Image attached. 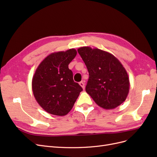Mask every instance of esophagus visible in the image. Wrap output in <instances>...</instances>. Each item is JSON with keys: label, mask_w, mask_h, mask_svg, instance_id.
<instances>
[{"label": "esophagus", "mask_w": 157, "mask_h": 157, "mask_svg": "<svg viewBox=\"0 0 157 157\" xmlns=\"http://www.w3.org/2000/svg\"><path fill=\"white\" fill-rule=\"evenodd\" d=\"M79 84L80 85V86H81L83 89H84V82H82V81L80 82H79Z\"/></svg>", "instance_id": "1"}]
</instances>
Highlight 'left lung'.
Masks as SVG:
<instances>
[{"label": "left lung", "instance_id": "1", "mask_svg": "<svg viewBox=\"0 0 157 157\" xmlns=\"http://www.w3.org/2000/svg\"><path fill=\"white\" fill-rule=\"evenodd\" d=\"M78 52L89 73L86 92L104 109L120 105L126 99L130 87L126 71L120 61L113 55L98 48L81 47Z\"/></svg>", "mask_w": 157, "mask_h": 157}]
</instances>
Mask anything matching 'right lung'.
<instances>
[{"mask_svg": "<svg viewBox=\"0 0 157 157\" xmlns=\"http://www.w3.org/2000/svg\"><path fill=\"white\" fill-rule=\"evenodd\" d=\"M77 51L53 53L42 61L33 78V92L39 105L50 114L63 116L71 110L82 88L74 82L68 65Z\"/></svg>", "mask_w": 157, "mask_h": 157, "instance_id": "right-lung-1", "label": "right lung"}]
</instances>
